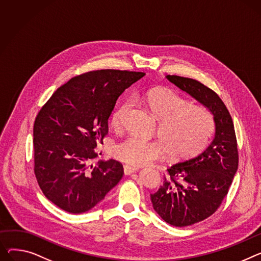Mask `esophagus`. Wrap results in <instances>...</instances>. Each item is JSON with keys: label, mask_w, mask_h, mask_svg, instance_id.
<instances>
[{"label": "esophagus", "mask_w": 261, "mask_h": 261, "mask_svg": "<svg viewBox=\"0 0 261 261\" xmlns=\"http://www.w3.org/2000/svg\"><path fill=\"white\" fill-rule=\"evenodd\" d=\"M137 170H138V168H137V167H132V166H128V165L124 166V173H125L126 175H130V174H132V173L136 172Z\"/></svg>", "instance_id": "1"}]
</instances>
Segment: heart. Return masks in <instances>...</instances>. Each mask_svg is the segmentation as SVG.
<instances>
[{
    "label": "heart",
    "mask_w": 261,
    "mask_h": 261,
    "mask_svg": "<svg viewBox=\"0 0 261 261\" xmlns=\"http://www.w3.org/2000/svg\"><path fill=\"white\" fill-rule=\"evenodd\" d=\"M144 102L152 115L160 119L159 136L169 158L175 161L194 158L209 144L215 124L205 108L190 105L187 99L168 88L149 90L144 95ZM128 107L129 102L125 101L114 109L110 117L112 128H120ZM163 146L158 141L131 135L115 145L112 154L130 166L140 167L159 159Z\"/></svg>",
    "instance_id": "obj_1"
}]
</instances>
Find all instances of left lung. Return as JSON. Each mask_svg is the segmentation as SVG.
Returning a JSON list of instances; mask_svg holds the SVG:
<instances>
[{
	"label": "left lung",
	"instance_id": "8db88e82",
	"mask_svg": "<svg viewBox=\"0 0 261 261\" xmlns=\"http://www.w3.org/2000/svg\"><path fill=\"white\" fill-rule=\"evenodd\" d=\"M166 77L209 110L215 124L209 147L168 168L164 184L151 194L153 209L166 222L187 227L211 216L228 194L238 169L237 141L230 112L213 90L193 79Z\"/></svg>",
	"mask_w": 261,
	"mask_h": 261
}]
</instances>
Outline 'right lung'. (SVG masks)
<instances>
[{"label":"right lung","mask_w":261,"mask_h":261,"mask_svg":"<svg viewBox=\"0 0 261 261\" xmlns=\"http://www.w3.org/2000/svg\"><path fill=\"white\" fill-rule=\"evenodd\" d=\"M143 72L113 69L71 79L52 94L33 126L34 174L44 195L60 209L91 210L123 177L115 160L98 162L95 148L108 133L116 99Z\"/></svg>","instance_id":"add662e5"}]
</instances>
